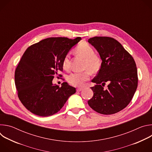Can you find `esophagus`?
I'll use <instances>...</instances> for the list:
<instances>
[{
	"label": "esophagus",
	"instance_id": "1",
	"mask_svg": "<svg viewBox=\"0 0 152 152\" xmlns=\"http://www.w3.org/2000/svg\"><path fill=\"white\" fill-rule=\"evenodd\" d=\"M82 90H83L82 88H77L76 89V91H77V92H79V91H81Z\"/></svg>",
	"mask_w": 152,
	"mask_h": 152
}]
</instances>
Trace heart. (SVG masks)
Returning a JSON list of instances; mask_svg holds the SVG:
<instances>
[{"mask_svg":"<svg viewBox=\"0 0 152 152\" xmlns=\"http://www.w3.org/2000/svg\"><path fill=\"white\" fill-rule=\"evenodd\" d=\"M75 53L84 58L83 69H86L82 72H73L67 76L69 83L73 86H80L85 82L88 80L90 76V71L96 72L99 70L101 66L100 58L95 54L93 48L86 42H82L75 48ZM62 67L64 70H68L70 68V55L66 54L63 58Z\"/></svg>","mask_w":152,"mask_h":152,"instance_id":"b5f03b06","label":"heart"}]
</instances>
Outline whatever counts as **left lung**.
Returning a JSON list of instances; mask_svg holds the SVG:
<instances>
[{"label":"left lung","instance_id":"left-lung-1","mask_svg":"<svg viewBox=\"0 0 152 152\" xmlns=\"http://www.w3.org/2000/svg\"><path fill=\"white\" fill-rule=\"evenodd\" d=\"M102 60L97 76L92 80L96 85L91 89L93 97L89 106L98 113L115 114L125 108L132 99L138 86L135 62L120 43L108 37H94L88 39ZM108 85L106 89L104 85Z\"/></svg>","mask_w":152,"mask_h":152}]
</instances>
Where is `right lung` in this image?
I'll return each mask as SVG.
<instances>
[{"instance_id":"add662e5","label":"right lung","mask_w":152,"mask_h":152,"mask_svg":"<svg viewBox=\"0 0 152 152\" xmlns=\"http://www.w3.org/2000/svg\"><path fill=\"white\" fill-rule=\"evenodd\" d=\"M80 39L51 37L26 50L16 67L14 79L18 99L30 112L41 117L52 115L76 93V88L67 82L59 87L52 80L58 71L62 72L65 55Z\"/></svg>"}]
</instances>
